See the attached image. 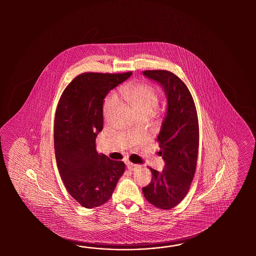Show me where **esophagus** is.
<instances>
[{
  "instance_id": "obj_1",
  "label": "esophagus",
  "mask_w": 256,
  "mask_h": 256,
  "mask_svg": "<svg viewBox=\"0 0 256 256\" xmlns=\"http://www.w3.org/2000/svg\"><path fill=\"white\" fill-rule=\"evenodd\" d=\"M140 166L136 164L130 163V162H127L126 163V168L130 170V171H134L136 169L138 168Z\"/></svg>"
}]
</instances>
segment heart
<instances>
[{
  "mask_svg": "<svg viewBox=\"0 0 256 256\" xmlns=\"http://www.w3.org/2000/svg\"><path fill=\"white\" fill-rule=\"evenodd\" d=\"M120 97L142 117L152 114L159 102L158 90L144 82L129 83L120 88ZM117 102L115 95H110L106 98L102 109L105 119L109 118Z\"/></svg>",
  "mask_w": 256,
  "mask_h": 256,
  "instance_id": "obj_1",
  "label": "heart"
}]
</instances>
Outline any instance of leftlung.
I'll return each instance as SVG.
<instances>
[{
	"label": "left lung",
	"mask_w": 256,
	"mask_h": 256,
	"mask_svg": "<svg viewBox=\"0 0 256 256\" xmlns=\"http://www.w3.org/2000/svg\"><path fill=\"white\" fill-rule=\"evenodd\" d=\"M158 82L166 97V112L158 136L164 168H150L152 181L142 188L147 202L170 210L183 200L196 171L198 152V122L193 98L185 83L168 70L142 71Z\"/></svg>",
	"instance_id": "8db88e82"
}]
</instances>
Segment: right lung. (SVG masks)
<instances>
[{"label": "right lung", "mask_w": 256, "mask_h": 256, "mask_svg": "<svg viewBox=\"0 0 256 256\" xmlns=\"http://www.w3.org/2000/svg\"><path fill=\"white\" fill-rule=\"evenodd\" d=\"M83 73L66 88L54 117V154L66 190L83 207L108 202L124 174L122 161L98 154L96 137L104 126V98L132 76Z\"/></svg>", "instance_id": "1"}]
</instances>
